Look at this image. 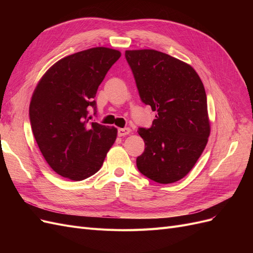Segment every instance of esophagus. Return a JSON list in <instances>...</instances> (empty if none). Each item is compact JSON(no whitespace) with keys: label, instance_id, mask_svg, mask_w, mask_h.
<instances>
[{"label":"esophagus","instance_id":"esophagus-1","mask_svg":"<svg viewBox=\"0 0 253 253\" xmlns=\"http://www.w3.org/2000/svg\"><path fill=\"white\" fill-rule=\"evenodd\" d=\"M129 134H131V128L129 127H124V128L118 129V136H120V137H125Z\"/></svg>","mask_w":253,"mask_h":253}]
</instances>
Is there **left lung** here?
<instances>
[{
	"mask_svg": "<svg viewBox=\"0 0 253 253\" xmlns=\"http://www.w3.org/2000/svg\"><path fill=\"white\" fill-rule=\"evenodd\" d=\"M139 96L157 112L138 129L144 152L137 168L159 183L178 181L192 170L210 135L204 84L190 64L155 49L126 50Z\"/></svg>",
	"mask_w": 253,
	"mask_h": 253,
	"instance_id": "left-lung-1",
	"label": "left lung"
}]
</instances>
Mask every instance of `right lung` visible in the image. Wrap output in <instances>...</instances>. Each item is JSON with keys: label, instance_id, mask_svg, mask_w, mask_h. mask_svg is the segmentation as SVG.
Returning <instances> with one entry per match:
<instances>
[{"label": "right lung", "instance_id": "right-lung-1", "mask_svg": "<svg viewBox=\"0 0 253 253\" xmlns=\"http://www.w3.org/2000/svg\"><path fill=\"white\" fill-rule=\"evenodd\" d=\"M119 50L93 47L59 60L32 96L29 118L43 157L57 174L79 181L100 170L117 138V128L88 124L97 89L120 58Z\"/></svg>", "mask_w": 253, "mask_h": 253}]
</instances>
